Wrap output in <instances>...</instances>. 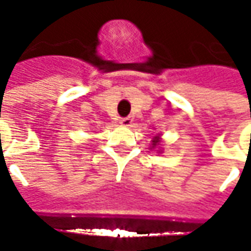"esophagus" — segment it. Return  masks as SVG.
Segmentation results:
<instances>
[{"label": "esophagus", "mask_w": 251, "mask_h": 251, "mask_svg": "<svg viewBox=\"0 0 251 251\" xmlns=\"http://www.w3.org/2000/svg\"><path fill=\"white\" fill-rule=\"evenodd\" d=\"M131 124H133V120H131L130 117H125V118H122V120H121V125L130 126Z\"/></svg>", "instance_id": "1"}]
</instances>
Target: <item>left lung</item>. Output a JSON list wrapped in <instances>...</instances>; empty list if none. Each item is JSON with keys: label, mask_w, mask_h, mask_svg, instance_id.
Segmentation results:
<instances>
[{"label": "left lung", "mask_w": 251, "mask_h": 251, "mask_svg": "<svg viewBox=\"0 0 251 251\" xmlns=\"http://www.w3.org/2000/svg\"><path fill=\"white\" fill-rule=\"evenodd\" d=\"M160 142H161V138H160V136L154 137V138L152 140V148L160 147Z\"/></svg>", "instance_id": "obj_1"}]
</instances>
